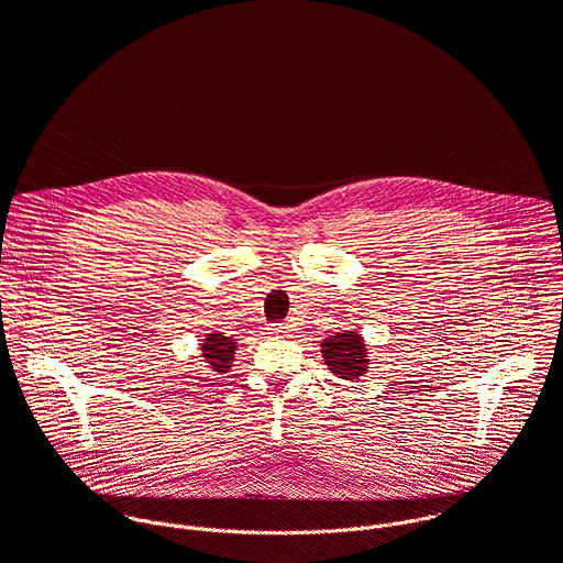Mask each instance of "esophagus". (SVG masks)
<instances>
[{
  "label": "esophagus",
  "mask_w": 563,
  "mask_h": 563,
  "mask_svg": "<svg viewBox=\"0 0 563 563\" xmlns=\"http://www.w3.org/2000/svg\"><path fill=\"white\" fill-rule=\"evenodd\" d=\"M269 334H274V336H289L291 334V325L289 323H274V325H269Z\"/></svg>",
  "instance_id": "obj_1"
}]
</instances>
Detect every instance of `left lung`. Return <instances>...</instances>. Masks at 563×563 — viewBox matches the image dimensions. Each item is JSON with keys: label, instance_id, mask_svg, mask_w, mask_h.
I'll return each mask as SVG.
<instances>
[{"label": "left lung", "instance_id": "obj_1", "mask_svg": "<svg viewBox=\"0 0 563 563\" xmlns=\"http://www.w3.org/2000/svg\"><path fill=\"white\" fill-rule=\"evenodd\" d=\"M320 354L328 369L343 380H358L369 369V350L356 330L339 332L320 343Z\"/></svg>", "mask_w": 563, "mask_h": 563}]
</instances>
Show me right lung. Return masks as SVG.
Masks as SVG:
<instances>
[{"label":"right lung","mask_w":563,"mask_h":563,"mask_svg":"<svg viewBox=\"0 0 563 563\" xmlns=\"http://www.w3.org/2000/svg\"><path fill=\"white\" fill-rule=\"evenodd\" d=\"M200 350H202V358L211 372L227 374L231 369L238 343H235V339L224 336L222 332H211V334H205Z\"/></svg>","instance_id":"1"}]
</instances>
